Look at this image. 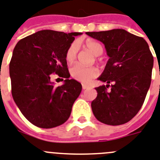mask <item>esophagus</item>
I'll return each mask as SVG.
<instances>
[{
    "label": "esophagus",
    "mask_w": 160,
    "mask_h": 160,
    "mask_svg": "<svg viewBox=\"0 0 160 160\" xmlns=\"http://www.w3.org/2000/svg\"><path fill=\"white\" fill-rule=\"evenodd\" d=\"M88 88H89V86L86 85V84H83V85H82V88H83V90H85V89Z\"/></svg>",
    "instance_id": "obj_1"
}]
</instances>
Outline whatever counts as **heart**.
Returning <instances> with one entry per match:
<instances>
[{
	"instance_id": "obj_1",
	"label": "heart",
	"mask_w": 160,
	"mask_h": 160,
	"mask_svg": "<svg viewBox=\"0 0 160 160\" xmlns=\"http://www.w3.org/2000/svg\"><path fill=\"white\" fill-rule=\"evenodd\" d=\"M86 46L96 57L103 54V47L97 41L88 40L86 42ZM79 48H80V44L78 41H74L70 44L65 53V59L67 62H74L75 60L77 59ZM70 73L72 77L76 80H78L83 83H88L92 79L97 77L99 74V70L96 67H86V66L77 64L71 68Z\"/></svg>"
}]
</instances>
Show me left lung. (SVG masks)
Instances as JSON below:
<instances>
[{"mask_svg": "<svg viewBox=\"0 0 160 160\" xmlns=\"http://www.w3.org/2000/svg\"><path fill=\"white\" fill-rule=\"evenodd\" d=\"M86 34L103 43L109 57L98 78L108 84L96 88L97 96L91 104L93 114L105 124L128 123L140 110L151 85L154 59L148 44L120 28Z\"/></svg>", "mask_w": 160, "mask_h": 160, "instance_id": "1", "label": "left lung"}]
</instances>
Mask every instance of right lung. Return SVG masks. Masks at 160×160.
Instances as JSON below:
<instances>
[{
  "label": "right lung",
  "instance_id": "right-lung-1",
  "mask_svg": "<svg viewBox=\"0 0 160 160\" xmlns=\"http://www.w3.org/2000/svg\"><path fill=\"white\" fill-rule=\"evenodd\" d=\"M81 34L41 30L16 44L9 64L12 98L24 117L38 128H52L67 121L81 92V83L69 79L65 59L75 37ZM52 73L62 77V86L54 85Z\"/></svg>",
  "mask_w": 160,
  "mask_h": 160
}]
</instances>
